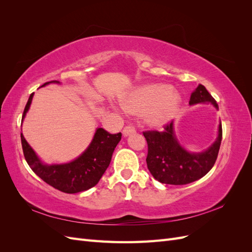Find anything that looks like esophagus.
I'll use <instances>...</instances> for the list:
<instances>
[{"instance_id": "1", "label": "esophagus", "mask_w": 252, "mask_h": 252, "mask_svg": "<svg viewBox=\"0 0 252 252\" xmlns=\"http://www.w3.org/2000/svg\"><path fill=\"white\" fill-rule=\"evenodd\" d=\"M133 132H135V128L132 127V126H126L123 129V135H125V136L131 134Z\"/></svg>"}]
</instances>
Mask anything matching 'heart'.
I'll use <instances>...</instances> for the list:
<instances>
[{"label":"heart","instance_id":"1","mask_svg":"<svg viewBox=\"0 0 252 252\" xmlns=\"http://www.w3.org/2000/svg\"><path fill=\"white\" fill-rule=\"evenodd\" d=\"M180 105V94L166 84L140 86L123 100V107L127 112L141 116L151 127H161L170 122Z\"/></svg>","mask_w":252,"mask_h":252}]
</instances>
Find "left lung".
Returning <instances> with one entry per match:
<instances>
[{
    "label": "left lung",
    "instance_id": "8db88e82",
    "mask_svg": "<svg viewBox=\"0 0 252 252\" xmlns=\"http://www.w3.org/2000/svg\"><path fill=\"white\" fill-rule=\"evenodd\" d=\"M211 103L219 106L203 85L190 96L189 104ZM148 145L147 167L157 181L169 185H186L207 174L215 165L222 141V124L219 125V135L211 146L203 152L192 154L183 148L173 131V122L165 125L164 131L147 130L143 132Z\"/></svg>",
    "mask_w": 252,
    "mask_h": 252
}]
</instances>
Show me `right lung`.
Returning <instances> with one entry per match:
<instances>
[{
  "instance_id": "obj_1",
  "label": "right lung",
  "mask_w": 252,
  "mask_h": 252,
  "mask_svg": "<svg viewBox=\"0 0 252 252\" xmlns=\"http://www.w3.org/2000/svg\"><path fill=\"white\" fill-rule=\"evenodd\" d=\"M49 83L60 82H46L42 87ZM32 96L33 94H30L28 98L22 121L24 120L30 107ZM121 132L111 134L103 128H97L88 148L78 158L70 163L56 165L43 164L22 133L21 142L26 162L37 177L60 191L77 193L85 191L97 184L106 169L108 168L114 148L121 141Z\"/></svg>"
}]
</instances>
